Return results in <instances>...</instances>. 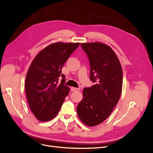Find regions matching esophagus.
Wrapping results in <instances>:
<instances>
[{"label":"esophagus","mask_w":153,"mask_h":153,"mask_svg":"<svg viewBox=\"0 0 153 153\" xmlns=\"http://www.w3.org/2000/svg\"><path fill=\"white\" fill-rule=\"evenodd\" d=\"M79 90H80V88H74V87H72V88H71V91H79Z\"/></svg>","instance_id":"1"}]
</instances>
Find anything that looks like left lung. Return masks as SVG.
Instances as JSON below:
<instances>
[{
	"label": "left lung",
	"instance_id": "obj_1",
	"mask_svg": "<svg viewBox=\"0 0 153 153\" xmlns=\"http://www.w3.org/2000/svg\"><path fill=\"white\" fill-rule=\"evenodd\" d=\"M81 45L88 55L90 79L95 84L83 89V98L77 106V113L84 124L93 127L105 121L118 103L123 72L116 53L108 45L99 42Z\"/></svg>",
	"mask_w": 153,
	"mask_h": 153
}]
</instances>
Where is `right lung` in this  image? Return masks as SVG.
<instances>
[{"label": "right lung", "mask_w": 153, "mask_h": 153, "mask_svg": "<svg viewBox=\"0 0 153 153\" xmlns=\"http://www.w3.org/2000/svg\"><path fill=\"white\" fill-rule=\"evenodd\" d=\"M79 43L56 42L39 52L28 69L25 91L33 114L41 122L56 117L70 88L64 85L65 76L62 68ZM62 77L61 82L58 77Z\"/></svg>", "instance_id": "add662e5"}]
</instances>
